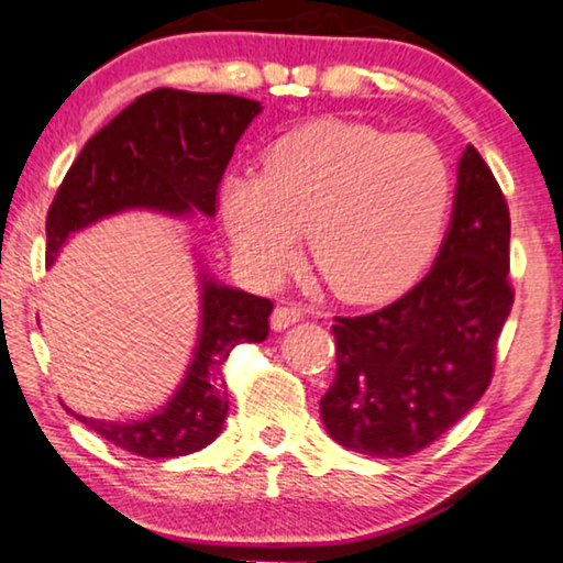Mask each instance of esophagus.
<instances>
[{"mask_svg": "<svg viewBox=\"0 0 563 563\" xmlns=\"http://www.w3.org/2000/svg\"><path fill=\"white\" fill-rule=\"evenodd\" d=\"M300 319H303V308H298V306H278L273 311V316H271V323H273L275 331H283V329L292 327V323L300 321Z\"/></svg>", "mask_w": 563, "mask_h": 563, "instance_id": "1", "label": "esophagus"}]
</instances>
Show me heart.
<instances>
[{"mask_svg":"<svg viewBox=\"0 0 563 563\" xmlns=\"http://www.w3.org/2000/svg\"><path fill=\"white\" fill-rule=\"evenodd\" d=\"M454 199V170L426 134L323 120L285 134L265 170L229 173L221 217L242 265L275 283L311 227L316 265L336 292L377 298L431 257Z\"/></svg>","mask_w":563,"mask_h":563,"instance_id":"heart-1","label":"heart"}]
</instances>
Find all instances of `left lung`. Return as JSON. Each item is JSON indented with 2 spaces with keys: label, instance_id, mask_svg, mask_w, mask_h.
Returning a JSON list of instances; mask_svg holds the SVG:
<instances>
[{
  "label": "left lung",
  "instance_id": "8db88e82",
  "mask_svg": "<svg viewBox=\"0 0 563 563\" xmlns=\"http://www.w3.org/2000/svg\"><path fill=\"white\" fill-rule=\"evenodd\" d=\"M508 273V201L466 145L451 229L429 275L385 308L334 316L336 379L321 398L331 439L400 459L446 433L493 383L516 300Z\"/></svg>",
  "mask_w": 563,
  "mask_h": 563
}]
</instances>
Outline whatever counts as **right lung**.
<instances>
[{
    "instance_id": "right-lung-1",
    "label": "right lung",
    "mask_w": 563,
    "mask_h": 563,
    "mask_svg": "<svg viewBox=\"0 0 563 563\" xmlns=\"http://www.w3.org/2000/svg\"><path fill=\"white\" fill-rule=\"evenodd\" d=\"M260 114V101L232 93L155 89L142 93L86 142L47 209L45 260L53 263L70 232L122 209L213 217L219 184L236 140ZM273 300L203 280L201 339L184 385L145 421L112 423L74 413L93 433L130 454H194L219 437L229 410L221 367L242 342H265Z\"/></svg>"
}]
</instances>
